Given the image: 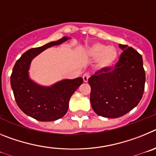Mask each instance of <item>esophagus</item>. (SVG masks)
I'll use <instances>...</instances> for the list:
<instances>
[{
  "mask_svg": "<svg viewBox=\"0 0 156 156\" xmlns=\"http://www.w3.org/2000/svg\"><path fill=\"white\" fill-rule=\"evenodd\" d=\"M89 73H84L83 75V82L87 83L88 81V79H89Z\"/></svg>",
  "mask_w": 156,
  "mask_h": 156,
  "instance_id": "34e87169",
  "label": "esophagus"
}]
</instances>
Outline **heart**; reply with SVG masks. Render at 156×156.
<instances>
[{
	"mask_svg": "<svg viewBox=\"0 0 156 156\" xmlns=\"http://www.w3.org/2000/svg\"><path fill=\"white\" fill-rule=\"evenodd\" d=\"M88 57L95 58V66L99 69H108L115 65L118 58V50L112 45L105 46L101 43H94L85 49Z\"/></svg>",
	"mask_w": 156,
	"mask_h": 156,
	"instance_id": "b5f03b06",
	"label": "heart"
}]
</instances>
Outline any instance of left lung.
<instances>
[{
    "label": "left lung",
    "instance_id": "1",
    "mask_svg": "<svg viewBox=\"0 0 156 156\" xmlns=\"http://www.w3.org/2000/svg\"><path fill=\"white\" fill-rule=\"evenodd\" d=\"M119 47L122 52L115 67L98 70L88 80L92 108L106 118L127 113L138 105L144 90L142 56L131 47Z\"/></svg>",
    "mask_w": 156,
    "mask_h": 156
}]
</instances>
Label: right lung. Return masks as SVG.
Instances as JSON below:
<instances>
[{"label": "right lung", "instance_id": "right-lung-1", "mask_svg": "<svg viewBox=\"0 0 156 156\" xmlns=\"http://www.w3.org/2000/svg\"><path fill=\"white\" fill-rule=\"evenodd\" d=\"M70 37H64L40 48L25 52L15 64L11 75V86L19 108L39 121H55L66 115L73 94L83 83L82 77L63 80L51 87L41 86L29 76L32 60L47 48L62 44Z\"/></svg>", "mask_w": 156, "mask_h": 156}]
</instances>
